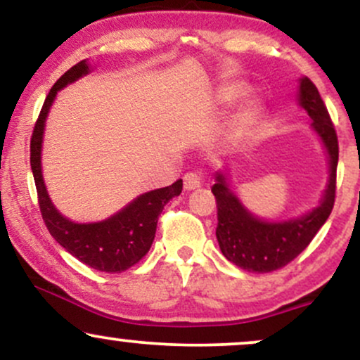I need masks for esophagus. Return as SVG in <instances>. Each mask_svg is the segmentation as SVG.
<instances>
[{"mask_svg":"<svg viewBox=\"0 0 360 360\" xmlns=\"http://www.w3.org/2000/svg\"><path fill=\"white\" fill-rule=\"evenodd\" d=\"M201 184H203V177H201V174H198V172H188V174H184L186 191H194V189L201 188Z\"/></svg>","mask_w":360,"mask_h":360,"instance_id":"1","label":"esophagus"}]
</instances>
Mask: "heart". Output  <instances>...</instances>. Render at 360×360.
I'll use <instances>...</instances> for the list:
<instances>
[{
    "mask_svg": "<svg viewBox=\"0 0 360 360\" xmlns=\"http://www.w3.org/2000/svg\"><path fill=\"white\" fill-rule=\"evenodd\" d=\"M247 88L242 84H230V86H225L220 91V94H218V98H220V101H233L237 100V98H240L242 94H245ZM255 113H257V110H255L254 105L247 106L245 110L242 111L240 117H238V125L240 127H245L252 123V120L255 118Z\"/></svg>",
    "mask_w": 360,
    "mask_h": 360,
    "instance_id": "b5f03b06",
    "label": "heart"
}]
</instances>
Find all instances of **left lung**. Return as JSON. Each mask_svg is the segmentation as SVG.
<instances>
[{"label": "left lung", "instance_id": "obj_1", "mask_svg": "<svg viewBox=\"0 0 360 360\" xmlns=\"http://www.w3.org/2000/svg\"><path fill=\"white\" fill-rule=\"evenodd\" d=\"M300 105L311 118L313 128L323 140L330 159V179L321 205L298 220L269 223L247 212L226 186L225 176L217 174L212 193L217 200V238L226 259L249 272H272L288 266L309 245L323 226L335 203L338 139L316 86L303 77L300 82Z\"/></svg>", "mask_w": 360, "mask_h": 360}]
</instances>
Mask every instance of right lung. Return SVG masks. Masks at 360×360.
I'll return each instance as SVG.
<instances>
[{
	"label": "right lung",
	"instance_id": "add662e5",
	"mask_svg": "<svg viewBox=\"0 0 360 360\" xmlns=\"http://www.w3.org/2000/svg\"><path fill=\"white\" fill-rule=\"evenodd\" d=\"M89 72L86 60L77 62L68 72H64L52 86L51 93L45 98L42 110L37 118L34 134L30 140V166L34 172L37 198H39L40 213L45 226L57 242L69 254L79 259L82 264L91 269L101 272H123L131 266L139 264L146 257L155 237L157 220L162 213L164 206L174 196L183 191V179L166 188L148 191L137 200L131 201L122 212L98 223H74L69 221L53 208L47 189H45L42 166H40V150H42L44 125L49 110L56 98L57 91L64 88L69 82Z\"/></svg>",
	"mask_w": 360,
	"mask_h": 360
}]
</instances>
